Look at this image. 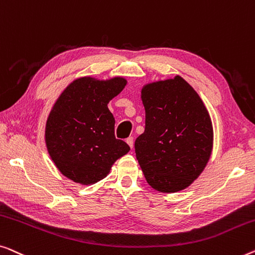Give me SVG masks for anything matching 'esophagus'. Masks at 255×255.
I'll use <instances>...</instances> for the list:
<instances>
[{
	"label": "esophagus",
	"mask_w": 255,
	"mask_h": 255,
	"mask_svg": "<svg viewBox=\"0 0 255 255\" xmlns=\"http://www.w3.org/2000/svg\"><path fill=\"white\" fill-rule=\"evenodd\" d=\"M126 142H127V144L130 146V148H132V145H134V138H132L131 136H129V137L126 139Z\"/></svg>",
	"instance_id": "obj_1"
}]
</instances>
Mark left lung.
Instances as JSON below:
<instances>
[{
  "instance_id": "obj_1",
  "label": "left lung",
  "mask_w": 255,
  "mask_h": 255,
  "mask_svg": "<svg viewBox=\"0 0 255 255\" xmlns=\"http://www.w3.org/2000/svg\"><path fill=\"white\" fill-rule=\"evenodd\" d=\"M145 129L135 153L150 186L174 193L192 184L209 160L213 127L202 100L180 76L142 89Z\"/></svg>"
}]
</instances>
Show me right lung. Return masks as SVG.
<instances>
[{
  "instance_id": "obj_1",
  "label": "right lung",
  "mask_w": 255,
  "mask_h": 255,
  "mask_svg": "<svg viewBox=\"0 0 255 255\" xmlns=\"http://www.w3.org/2000/svg\"><path fill=\"white\" fill-rule=\"evenodd\" d=\"M125 85L121 77H82L56 100L46 124V145L56 167L73 181L91 185L102 180L113 163L130 150L116 138V120L107 107Z\"/></svg>"
}]
</instances>
